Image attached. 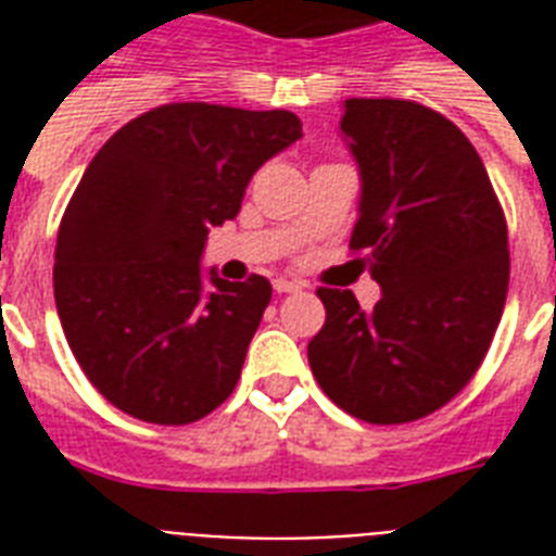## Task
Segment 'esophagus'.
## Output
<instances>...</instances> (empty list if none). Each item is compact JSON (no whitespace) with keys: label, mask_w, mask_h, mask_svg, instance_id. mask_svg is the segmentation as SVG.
<instances>
[{"label":"esophagus","mask_w":556,"mask_h":556,"mask_svg":"<svg viewBox=\"0 0 556 556\" xmlns=\"http://www.w3.org/2000/svg\"><path fill=\"white\" fill-rule=\"evenodd\" d=\"M300 282H296V279H274V291H277V294H294V291H300Z\"/></svg>","instance_id":"34e87169"}]
</instances>
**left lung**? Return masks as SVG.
<instances>
[{
  "label": "left lung",
  "instance_id": "left-lung-1",
  "mask_svg": "<svg viewBox=\"0 0 556 556\" xmlns=\"http://www.w3.org/2000/svg\"><path fill=\"white\" fill-rule=\"evenodd\" d=\"M364 181L349 248L380 300L317 288L326 305L308 364L323 392L369 424L435 413L482 366L508 296L505 213L465 132L395 98H352L340 121Z\"/></svg>",
  "mask_w": 556,
  "mask_h": 556
}]
</instances>
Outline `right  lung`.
<instances>
[{
    "instance_id": "obj_1",
    "label": "right lung",
    "mask_w": 556,
    "mask_h": 556,
    "mask_svg": "<svg viewBox=\"0 0 556 556\" xmlns=\"http://www.w3.org/2000/svg\"><path fill=\"white\" fill-rule=\"evenodd\" d=\"M303 138L294 112L167 103L121 126L60 222L54 300L91 387L121 413L181 427L236 389L270 282H201L210 227L256 169Z\"/></svg>"
}]
</instances>
